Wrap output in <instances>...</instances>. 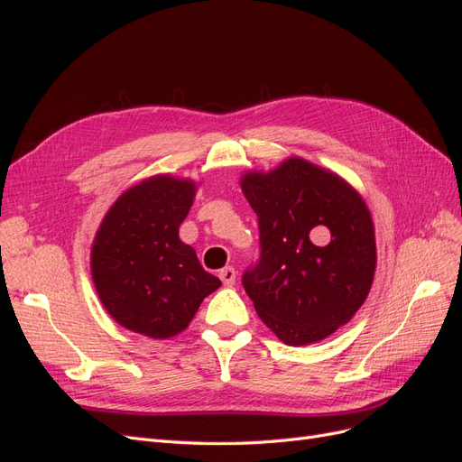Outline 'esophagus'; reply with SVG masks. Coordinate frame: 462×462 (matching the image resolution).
Here are the masks:
<instances>
[{
  "label": "esophagus",
  "mask_w": 462,
  "mask_h": 462,
  "mask_svg": "<svg viewBox=\"0 0 462 462\" xmlns=\"http://www.w3.org/2000/svg\"><path fill=\"white\" fill-rule=\"evenodd\" d=\"M219 279L223 282V285H226V287H231V285L235 283V279H236V272H235V268H231V265H227V268H223V270L219 272Z\"/></svg>",
  "instance_id": "obj_1"
}]
</instances>
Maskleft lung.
<instances>
[{
    "label": "left lung",
    "mask_w": 462,
    "mask_h": 462,
    "mask_svg": "<svg viewBox=\"0 0 462 462\" xmlns=\"http://www.w3.org/2000/svg\"><path fill=\"white\" fill-rule=\"evenodd\" d=\"M258 216L260 256L243 287L287 345L326 339L366 300L375 272L374 223L360 194L310 162L291 158L243 177Z\"/></svg>",
    "instance_id": "obj_1"
}]
</instances>
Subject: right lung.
<instances>
[{"instance_id": "1", "label": "right lung", "mask_w": 462, "mask_h": 462, "mask_svg": "<svg viewBox=\"0 0 462 462\" xmlns=\"http://www.w3.org/2000/svg\"><path fill=\"white\" fill-rule=\"evenodd\" d=\"M194 183L158 175L133 187L106 214L92 246V279L117 324L152 339L173 337L221 282L179 239Z\"/></svg>"}]
</instances>
